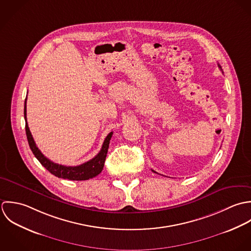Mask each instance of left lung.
Returning <instances> with one entry per match:
<instances>
[{
  "instance_id": "1",
  "label": "left lung",
  "mask_w": 251,
  "mask_h": 251,
  "mask_svg": "<svg viewBox=\"0 0 251 251\" xmlns=\"http://www.w3.org/2000/svg\"><path fill=\"white\" fill-rule=\"evenodd\" d=\"M218 67H219V69H220V70H221V71H222V68H221V66H220V65H219V64H218ZM222 73H223V72H222ZM152 172H154V171H153V170H152ZM154 173H156V172H154ZM156 174H157V173H156Z\"/></svg>"
}]
</instances>
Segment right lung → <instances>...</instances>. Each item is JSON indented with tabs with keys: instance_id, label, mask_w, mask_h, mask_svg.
<instances>
[{
	"instance_id": "1",
	"label": "right lung",
	"mask_w": 251,
	"mask_h": 251,
	"mask_svg": "<svg viewBox=\"0 0 251 251\" xmlns=\"http://www.w3.org/2000/svg\"><path fill=\"white\" fill-rule=\"evenodd\" d=\"M26 100L25 99V105H24V118H25V129H26V136L29 143V147L32 152L34 153L35 157L40 161V163L50 172L52 175H54L57 177L69 179V180H87L90 178L95 177L98 176L102 171L103 164L105 161L106 153L109 146V141L112 136V132H110L106 138L103 141V144L101 146L100 152L91 160L78 165V166H64L59 165L57 163H54L50 161L49 158H47L41 151L36 146V143L33 139V136L30 132V129L28 127L27 118H26Z\"/></svg>"
}]
</instances>
